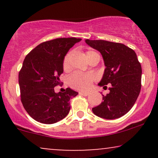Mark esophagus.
<instances>
[{"label":"esophagus","mask_w":158,"mask_h":158,"mask_svg":"<svg viewBox=\"0 0 158 158\" xmlns=\"http://www.w3.org/2000/svg\"><path fill=\"white\" fill-rule=\"evenodd\" d=\"M79 94L80 95H82V96H85V97H87V96H88L90 94L89 92H85V91H81L79 92Z\"/></svg>","instance_id":"34e87169"}]
</instances>
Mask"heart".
I'll list each match as a JSON object with an SVG mask.
<instances>
[{"mask_svg": "<svg viewBox=\"0 0 158 158\" xmlns=\"http://www.w3.org/2000/svg\"><path fill=\"white\" fill-rule=\"evenodd\" d=\"M96 54H97L96 52L88 50L86 52L85 55H86L87 59L89 61L90 59ZM72 56H73L72 52H69L65 56L64 60H63V68H64V70H68L70 68V61H71ZM94 79H95V77L92 73H74L69 77L68 81L72 88L79 90H87L90 88V85L93 82Z\"/></svg>", "mask_w": 158, "mask_h": 158, "instance_id": "heart-1", "label": "heart"}]
</instances>
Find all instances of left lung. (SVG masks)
Returning a JSON list of instances; mask_svg holds the SVG:
<instances>
[{
    "instance_id": "left-lung-1",
    "label": "left lung",
    "mask_w": 158,
    "mask_h": 158,
    "mask_svg": "<svg viewBox=\"0 0 158 158\" xmlns=\"http://www.w3.org/2000/svg\"><path fill=\"white\" fill-rule=\"evenodd\" d=\"M85 42L102 54L106 67L98 85L105 89L111 85L101 104L92 108L93 113L107 119L119 118L131 110L140 92L142 68L137 54L120 43L89 39Z\"/></svg>"
}]
</instances>
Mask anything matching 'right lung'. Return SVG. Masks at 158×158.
<instances>
[{
  "label": "right lung",
  "mask_w": 158,
  "mask_h": 158,
  "mask_svg": "<svg viewBox=\"0 0 158 158\" xmlns=\"http://www.w3.org/2000/svg\"><path fill=\"white\" fill-rule=\"evenodd\" d=\"M81 39L60 38L44 41L27 54L19 74L21 100L29 115L38 122L52 124L64 119L70 109V99L78 94L66 88L56 93L60 85L64 56Z\"/></svg>",
  "instance_id": "1"
}]
</instances>
